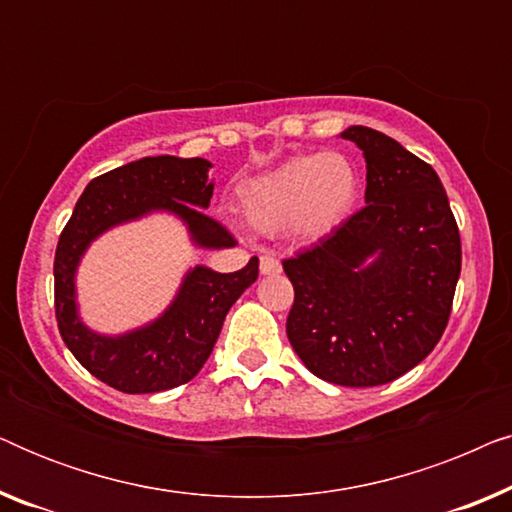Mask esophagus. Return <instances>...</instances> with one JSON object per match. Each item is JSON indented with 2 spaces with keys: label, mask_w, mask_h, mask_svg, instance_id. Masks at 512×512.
<instances>
[{
  "label": "esophagus",
  "mask_w": 512,
  "mask_h": 512,
  "mask_svg": "<svg viewBox=\"0 0 512 512\" xmlns=\"http://www.w3.org/2000/svg\"><path fill=\"white\" fill-rule=\"evenodd\" d=\"M258 270H261V275H279V272H282V263L272 256H261Z\"/></svg>",
  "instance_id": "esophagus-1"
}]
</instances>
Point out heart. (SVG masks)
Returning <instances> with one entry per match:
<instances>
[{
  "instance_id": "b5f03b06",
  "label": "heart",
  "mask_w": 512,
  "mask_h": 512,
  "mask_svg": "<svg viewBox=\"0 0 512 512\" xmlns=\"http://www.w3.org/2000/svg\"><path fill=\"white\" fill-rule=\"evenodd\" d=\"M359 174L342 153H305L249 179L237 195L242 219L263 235L293 228L305 240L335 233L359 202Z\"/></svg>"
}]
</instances>
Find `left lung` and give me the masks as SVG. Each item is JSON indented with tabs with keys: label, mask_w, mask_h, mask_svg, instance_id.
I'll return each instance as SVG.
<instances>
[{
	"label": "left lung",
	"mask_w": 512,
	"mask_h": 512,
	"mask_svg": "<svg viewBox=\"0 0 512 512\" xmlns=\"http://www.w3.org/2000/svg\"><path fill=\"white\" fill-rule=\"evenodd\" d=\"M366 158V207L284 261L286 335L305 368L340 387H377L422 363L450 319L461 242L438 174L366 125L340 132Z\"/></svg>",
	"instance_id": "8db88e82"
}]
</instances>
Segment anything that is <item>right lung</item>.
Instances as JSON below:
<instances>
[{"mask_svg":"<svg viewBox=\"0 0 512 512\" xmlns=\"http://www.w3.org/2000/svg\"><path fill=\"white\" fill-rule=\"evenodd\" d=\"M205 158L149 156L116 167L86 186L55 249V317L62 340L88 373L125 394H156L200 373L219 338L223 319L256 282L258 258L237 272L207 265L188 268L170 305L146 324L100 333L81 317L76 272L104 233L151 214H170L195 249H226L233 237L205 209L214 193Z\"/></svg>","mask_w":512,"mask_h":512,"instance_id":"obj_1","label":"right lung"}]
</instances>
